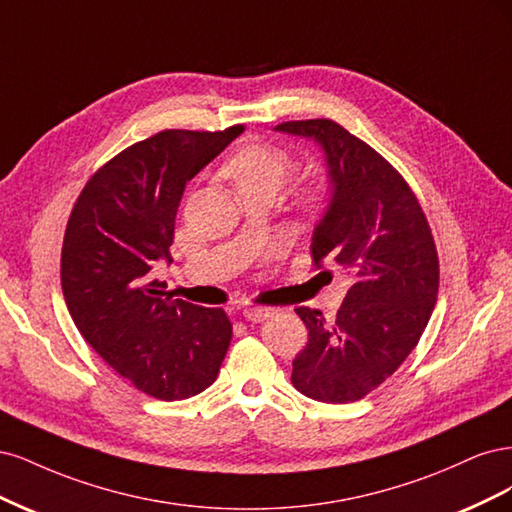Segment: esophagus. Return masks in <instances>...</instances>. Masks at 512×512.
Segmentation results:
<instances>
[{"instance_id":"esophagus-1","label":"esophagus","mask_w":512,"mask_h":512,"mask_svg":"<svg viewBox=\"0 0 512 512\" xmlns=\"http://www.w3.org/2000/svg\"><path fill=\"white\" fill-rule=\"evenodd\" d=\"M272 315H274L272 308H261V306H246L242 310V317L246 321H251V323H261V321H266Z\"/></svg>"}]
</instances>
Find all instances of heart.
<instances>
[{
  "instance_id": "obj_1",
  "label": "heart",
  "mask_w": 512,
  "mask_h": 512,
  "mask_svg": "<svg viewBox=\"0 0 512 512\" xmlns=\"http://www.w3.org/2000/svg\"><path fill=\"white\" fill-rule=\"evenodd\" d=\"M295 161L285 148L253 142L246 144L223 163V174L232 180L236 193L253 189L278 191L293 172ZM310 202H317V195H310Z\"/></svg>"
}]
</instances>
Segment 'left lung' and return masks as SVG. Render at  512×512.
<instances>
[{
  "label": "left lung",
  "instance_id": "left-lung-1",
  "mask_svg": "<svg viewBox=\"0 0 512 512\" xmlns=\"http://www.w3.org/2000/svg\"><path fill=\"white\" fill-rule=\"evenodd\" d=\"M283 134L315 140L325 155L329 204L312 232V259L351 276L334 321L295 308L308 329L291 383L306 398L361 400L402 366L438 300V253L406 180L364 140L329 119L287 121Z\"/></svg>",
  "mask_w": 512,
  "mask_h": 512
}]
</instances>
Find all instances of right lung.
I'll return each instance as SVG.
<instances>
[{
  "label": "right lung",
  "mask_w": 512,
  "mask_h": 512,
  "mask_svg": "<svg viewBox=\"0 0 512 512\" xmlns=\"http://www.w3.org/2000/svg\"><path fill=\"white\" fill-rule=\"evenodd\" d=\"M240 131L166 129L131 144L89 178L65 227L61 289L78 332L157 400H185L210 387L232 340L221 308L172 300L151 270L172 261L187 183Z\"/></svg>",
  "instance_id": "right-lung-1"
}]
</instances>
